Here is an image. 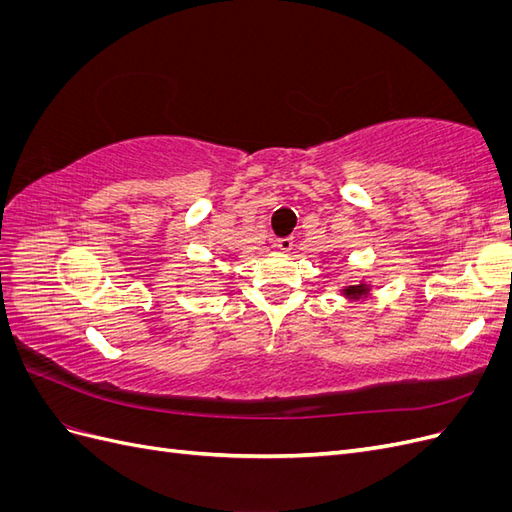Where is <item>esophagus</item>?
<instances>
[{
  "label": "esophagus",
  "instance_id": "esophagus-1",
  "mask_svg": "<svg viewBox=\"0 0 512 512\" xmlns=\"http://www.w3.org/2000/svg\"><path fill=\"white\" fill-rule=\"evenodd\" d=\"M275 247L280 252H290L292 250V237H284V239H277Z\"/></svg>",
  "mask_w": 512,
  "mask_h": 512
}]
</instances>
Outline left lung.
<instances>
[{
  "mask_svg": "<svg viewBox=\"0 0 512 512\" xmlns=\"http://www.w3.org/2000/svg\"><path fill=\"white\" fill-rule=\"evenodd\" d=\"M342 297L350 303H356V301H367L371 297V284L361 280L359 284H350V286H342Z\"/></svg>",
  "mask_w": 512,
  "mask_h": 512,
  "instance_id": "1",
  "label": "left lung"
}]
</instances>
